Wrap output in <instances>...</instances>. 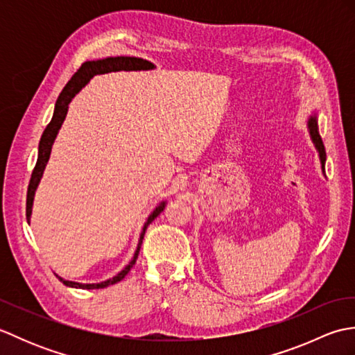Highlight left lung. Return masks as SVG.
Segmentation results:
<instances>
[{
    "instance_id": "left-lung-1",
    "label": "left lung",
    "mask_w": 355,
    "mask_h": 355,
    "mask_svg": "<svg viewBox=\"0 0 355 355\" xmlns=\"http://www.w3.org/2000/svg\"><path fill=\"white\" fill-rule=\"evenodd\" d=\"M308 132H310V137L315 150L319 153L320 158V164H322V172H325V162H327V153H325V146H323L322 137L319 134V125H318V111H313L310 116H308V122H306Z\"/></svg>"
}]
</instances>
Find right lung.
I'll list each match as a JSON object with an SVG mask.
<instances>
[{
	"mask_svg": "<svg viewBox=\"0 0 355 355\" xmlns=\"http://www.w3.org/2000/svg\"><path fill=\"white\" fill-rule=\"evenodd\" d=\"M155 65L153 62L146 61V59L141 58H135V56H110V58H103V59H96V61H87L80 65V69L73 74L71 79L69 80L62 89V93L59 94L56 105H55V111H53V117L50 120V123L45 128L42 132V137L40 141V146H37V160L36 166L32 173V178H30V184H28V191H27V207H26V215H27V223L30 224V218H32V209H33V200H35V192L40 186V182L42 178V173L45 171V166L49 163V158L51 154V146L55 143L56 135L61 130V126L65 120L67 111H69V105L73 101V97L76 96L82 88H84L89 80H92L97 74H105V73H111V71H148V70H154ZM166 207V201H160L155 206L153 212L149 214L148 220L143 225L140 238H139V244L137 248H135L132 259L128 262V266L120 270L116 276H112L107 281L102 282H96V284H82V282H74V281H67V279L61 277L59 275L58 279L61 281L64 285L71 286V288H82V290H96V288H105V286L117 284L122 281V279L130 273V270L135 263L139 258V252L141 247V241L143 236H145V232L148 229V225L153 223L155 218L160 215Z\"/></svg>",
	"mask_w": 355,
	"mask_h": 355,
	"instance_id": "obj_1",
	"label": "right lung"
}]
</instances>
